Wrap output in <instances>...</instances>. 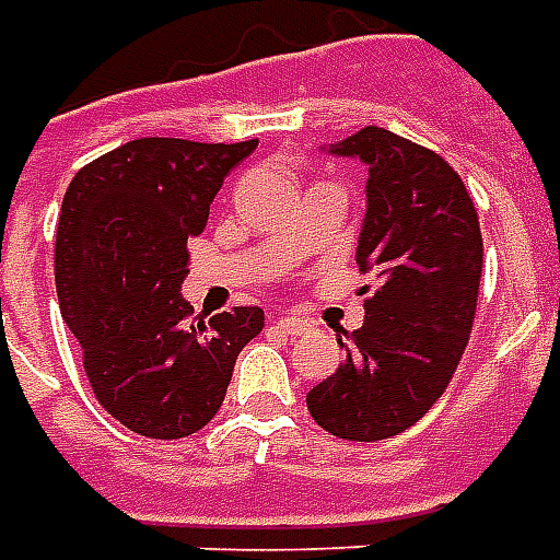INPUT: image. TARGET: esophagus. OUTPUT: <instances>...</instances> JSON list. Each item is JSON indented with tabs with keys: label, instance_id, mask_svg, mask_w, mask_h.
Segmentation results:
<instances>
[{
	"label": "esophagus",
	"instance_id": "34e87169",
	"mask_svg": "<svg viewBox=\"0 0 560 560\" xmlns=\"http://www.w3.org/2000/svg\"><path fill=\"white\" fill-rule=\"evenodd\" d=\"M279 329H284V332L291 335H302V332H308V326H312V323L305 320V317H300V314H281L279 320Z\"/></svg>",
	"mask_w": 560,
	"mask_h": 560
}]
</instances>
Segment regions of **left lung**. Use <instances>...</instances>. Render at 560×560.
I'll list each match as a JSON object with an SVG mask.
<instances>
[{
	"mask_svg": "<svg viewBox=\"0 0 560 560\" xmlns=\"http://www.w3.org/2000/svg\"><path fill=\"white\" fill-rule=\"evenodd\" d=\"M368 165V210L355 248L374 272L347 359L305 404L332 436L376 442L412 428L436 404L469 343L483 240L466 186L436 151L383 127L329 148Z\"/></svg>",
	"mask_w": 560,
	"mask_h": 560,
	"instance_id": "1",
	"label": "left lung"
}]
</instances>
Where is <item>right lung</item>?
Wrapping results in <instances>:
<instances>
[{
  "mask_svg": "<svg viewBox=\"0 0 560 560\" xmlns=\"http://www.w3.org/2000/svg\"><path fill=\"white\" fill-rule=\"evenodd\" d=\"M258 139H132L77 172L56 231V291L94 397L124 428L184 439L217 416L258 305L192 317L186 240L201 234L228 172Z\"/></svg>",
  "mask_w": 560,
  "mask_h": 560,
  "instance_id": "add662e5",
  "label": "right lung"
}]
</instances>
